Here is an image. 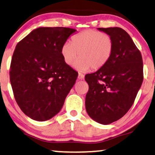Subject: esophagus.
<instances>
[{
	"mask_svg": "<svg viewBox=\"0 0 155 155\" xmlns=\"http://www.w3.org/2000/svg\"><path fill=\"white\" fill-rule=\"evenodd\" d=\"M84 75H82V74H81V73H79V74H78V79H79V80H82V79H84Z\"/></svg>",
	"mask_w": 155,
	"mask_h": 155,
	"instance_id": "esophagus-1",
	"label": "esophagus"
}]
</instances>
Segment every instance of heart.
I'll return each instance as SVG.
<instances>
[{
  "mask_svg": "<svg viewBox=\"0 0 155 155\" xmlns=\"http://www.w3.org/2000/svg\"><path fill=\"white\" fill-rule=\"evenodd\" d=\"M114 41L109 35L94 29H87L74 35L71 41L63 44L61 54L64 63L72 66L79 54L75 68L80 72L99 70L111 59Z\"/></svg>",
  "mask_w": 155,
  "mask_h": 155,
  "instance_id": "1",
  "label": "heart"
}]
</instances>
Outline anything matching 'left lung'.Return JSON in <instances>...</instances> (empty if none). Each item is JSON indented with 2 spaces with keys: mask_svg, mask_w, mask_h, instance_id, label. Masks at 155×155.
Returning <instances> with one entry per match:
<instances>
[{
  "mask_svg": "<svg viewBox=\"0 0 155 155\" xmlns=\"http://www.w3.org/2000/svg\"><path fill=\"white\" fill-rule=\"evenodd\" d=\"M97 29L111 37L114 51L105 66L85 75L89 84L85 108L91 118L108 125L122 118L132 107L143 83V63L140 52L124 29Z\"/></svg>",
  "mask_w": 155,
  "mask_h": 155,
  "instance_id": "obj_1",
  "label": "left lung"
}]
</instances>
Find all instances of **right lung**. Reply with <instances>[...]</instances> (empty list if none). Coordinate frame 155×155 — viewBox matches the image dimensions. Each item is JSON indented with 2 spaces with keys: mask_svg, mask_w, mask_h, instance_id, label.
Listing matches in <instances>:
<instances>
[{
  "mask_svg": "<svg viewBox=\"0 0 155 155\" xmlns=\"http://www.w3.org/2000/svg\"><path fill=\"white\" fill-rule=\"evenodd\" d=\"M77 30L39 27L17 44L10 64L15 98L25 115L37 121L49 120L62 109L78 73L63 61L61 49Z\"/></svg>",
  "mask_w": 155,
  "mask_h": 155,
  "instance_id": "obj_1",
  "label": "right lung"
}]
</instances>
